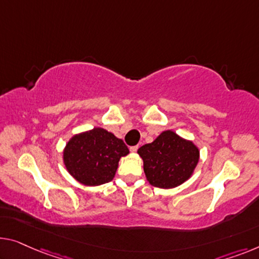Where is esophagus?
<instances>
[{
    "label": "esophagus",
    "mask_w": 259,
    "mask_h": 259,
    "mask_svg": "<svg viewBox=\"0 0 259 259\" xmlns=\"http://www.w3.org/2000/svg\"><path fill=\"white\" fill-rule=\"evenodd\" d=\"M137 150H138V146H137V145H135V146H131V148H130V151L133 152V153L137 152Z\"/></svg>",
    "instance_id": "34e87169"
}]
</instances>
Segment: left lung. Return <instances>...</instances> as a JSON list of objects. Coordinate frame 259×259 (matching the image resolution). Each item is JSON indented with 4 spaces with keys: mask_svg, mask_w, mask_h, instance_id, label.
Returning <instances> with one entry per match:
<instances>
[{
    "mask_svg": "<svg viewBox=\"0 0 259 259\" xmlns=\"http://www.w3.org/2000/svg\"><path fill=\"white\" fill-rule=\"evenodd\" d=\"M146 179L154 187L175 188L191 178L199 163L194 143L172 130L163 131L152 143L138 149Z\"/></svg>",
    "mask_w": 259,
    "mask_h": 259,
    "instance_id": "left-lung-1",
    "label": "left lung"
}]
</instances>
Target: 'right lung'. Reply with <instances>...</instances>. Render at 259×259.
Instances as JSON below:
<instances>
[{"label":"right lung","mask_w":259,"mask_h":259,"mask_svg":"<svg viewBox=\"0 0 259 259\" xmlns=\"http://www.w3.org/2000/svg\"><path fill=\"white\" fill-rule=\"evenodd\" d=\"M128 146L114 134L94 128L74 135L64 149V164L73 178L84 186H99L113 180Z\"/></svg>","instance_id":"1"}]
</instances>
